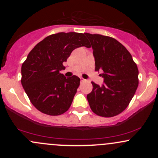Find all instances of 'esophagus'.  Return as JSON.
Wrapping results in <instances>:
<instances>
[{"mask_svg": "<svg viewBox=\"0 0 158 158\" xmlns=\"http://www.w3.org/2000/svg\"><path fill=\"white\" fill-rule=\"evenodd\" d=\"M85 82V79H84L83 78H81V82Z\"/></svg>", "mask_w": 158, "mask_h": 158, "instance_id": "34e87169", "label": "esophagus"}]
</instances>
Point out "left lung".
<instances>
[{"label":"left lung","mask_w":158,"mask_h":158,"mask_svg":"<svg viewBox=\"0 0 158 158\" xmlns=\"http://www.w3.org/2000/svg\"><path fill=\"white\" fill-rule=\"evenodd\" d=\"M93 49L95 71L101 70L104 83L92 82L87 95L89 106L97 115L113 117L129 105L138 85V69L131 55L121 43L110 36L85 33Z\"/></svg>","instance_id":"1"}]
</instances>
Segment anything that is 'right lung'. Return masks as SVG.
Masks as SVG:
<instances>
[{"instance_id":"1","label":"right lung","mask_w":158,"mask_h":158,"mask_svg":"<svg viewBox=\"0 0 158 158\" xmlns=\"http://www.w3.org/2000/svg\"><path fill=\"white\" fill-rule=\"evenodd\" d=\"M89 47L85 33H55L38 43L21 67V84L36 109L49 115H60L69 109L80 83L76 76L66 78L64 69L73 50Z\"/></svg>"}]
</instances>
